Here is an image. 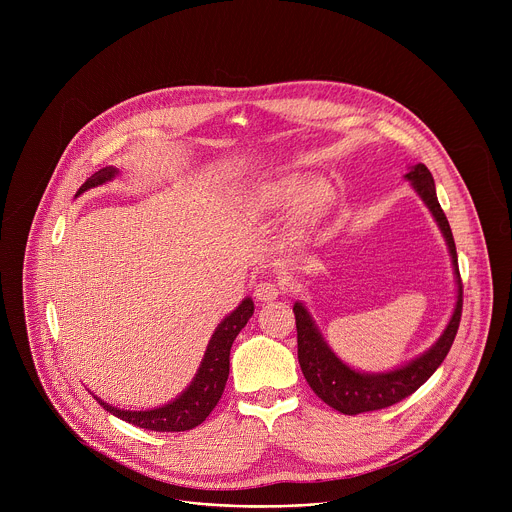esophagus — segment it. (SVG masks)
<instances>
[{"mask_svg": "<svg viewBox=\"0 0 512 512\" xmlns=\"http://www.w3.org/2000/svg\"><path fill=\"white\" fill-rule=\"evenodd\" d=\"M279 294H281V287H279L275 281H259V283L255 285V298H257V302H261V304L273 302Z\"/></svg>", "mask_w": 512, "mask_h": 512, "instance_id": "esophagus-1", "label": "esophagus"}]
</instances>
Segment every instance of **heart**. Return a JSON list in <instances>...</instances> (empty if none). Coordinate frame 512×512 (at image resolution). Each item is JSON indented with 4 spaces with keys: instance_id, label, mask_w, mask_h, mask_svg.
Wrapping results in <instances>:
<instances>
[{
    "instance_id": "b5f03b06",
    "label": "heart",
    "mask_w": 512,
    "mask_h": 512,
    "mask_svg": "<svg viewBox=\"0 0 512 512\" xmlns=\"http://www.w3.org/2000/svg\"><path fill=\"white\" fill-rule=\"evenodd\" d=\"M332 188L326 180H310L302 174H279L261 186L251 196L253 212L281 210L298 202V212L304 221L318 216L330 202Z\"/></svg>"
}]
</instances>
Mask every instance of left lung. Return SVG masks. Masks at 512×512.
Segmentation results:
<instances>
[{"label":"left lung","instance_id":"8db88e82","mask_svg":"<svg viewBox=\"0 0 512 512\" xmlns=\"http://www.w3.org/2000/svg\"><path fill=\"white\" fill-rule=\"evenodd\" d=\"M405 178L411 182L419 198L427 204L431 210L435 223L440 225L444 239L448 243L450 255H452V265H454V275H456V287H458V300L454 314L440 336L427 352L411 360L409 364L401 369L389 371V373H358L350 369L348 364H344L332 348L326 344L322 338L320 330L316 328L310 312L302 302L294 304V314H296V328H298V360L302 373L312 387V391L330 407L344 415H358L364 411H377L391 407L411 393H415L435 371L444 358L448 356L454 338L458 334L460 318H462V277L458 269V253H456V243L454 235L450 229L448 218L437 202L435 194V184L431 172L425 168V164H415L411 166L409 174Z\"/></svg>","mask_w":512,"mask_h":512}]
</instances>
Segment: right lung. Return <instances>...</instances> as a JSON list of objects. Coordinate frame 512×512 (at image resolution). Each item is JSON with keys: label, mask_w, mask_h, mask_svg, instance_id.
Masks as SVG:
<instances>
[{"label": "right lung", "mask_w": 512, "mask_h": 512, "mask_svg": "<svg viewBox=\"0 0 512 512\" xmlns=\"http://www.w3.org/2000/svg\"><path fill=\"white\" fill-rule=\"evenodd\" d=\"M117 168L107 166L99 172H95L77 192L83 194L89 188L101 186L109 180H113L117 176ZM253 300L245 298L241 302V306L231 312L218 328L214 330L204 358L200 362V369L194 377V381L190 383V387L172 403L158 407V409H148V411H127V409H117L105 401H101L99 397H95L99 401V405L113 413L115 417L143 427V429H152V431H188L196 425H200L210 411L216 407L218 399H221L227 379H229V356H231V346L237 338V334L245 328V324L249 322V318L253 316Z\"/></svg>", "instance_id": "1"}]
</instances>
